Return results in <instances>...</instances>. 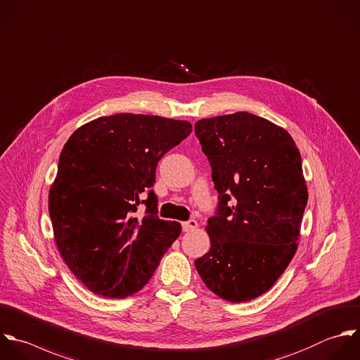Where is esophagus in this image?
<instances>
[{
	"mask_svg": "<svg viewBox=\"0 0 360 360\" xmlns=\"http://www.w3.org/2000/svg\"><path fill=\"white\" fill-rule=\"evenodd\" d=\"M195 229H198V221H196V220H188V221L182 223V230H184L185 233L193 231Z\"/></svg>",
	"mask_w": 360,
	"mask_h": 360,
	"instance_id": "34e87169",
	"label": "esophagus"
}]
</instances>
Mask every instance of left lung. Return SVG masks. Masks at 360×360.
<instances>
[{"instance_id": "obj_1", "label": "left lung", "mask_w": 360, "mask_h": 360, "mask_svg": "<svg viewBox=\"0 0 360 360\" xmlns=\"http://www.w3.org/2000/svg\"><path fill=\"white\" fill-rule=\"evenodd\" d=\"M219 193L207 220L210 250L195 266L213 293L233 303L268 292L297 250L309 193L292 136L248 112L195 124Z\"/></svg>"}]
</instances>
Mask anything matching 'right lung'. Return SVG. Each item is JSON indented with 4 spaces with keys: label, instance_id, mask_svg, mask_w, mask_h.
<instances>
[{
    "label": "right lung",
    "instance_id": "obj_1",
    "mask_svg": "<svg viewBox=\"0 0 360 360\" xmlns=\"http://www.w3.org/2000/svg\"><path fill=\"white\" fill-rule=\"evenodd\" d=\"M191 131L186 120L119 113L81 126L64 144L49 213L64 262L92 293L124 299L141 290L179 237V223L157 216L150 188L158 161ZM141 202L146 216L137 219Z\"/></svg>",
    "mask_w": 360,
    "mask_h": 360
}]
</instances>
